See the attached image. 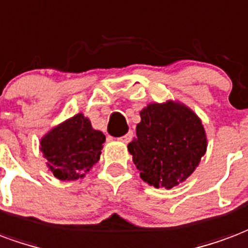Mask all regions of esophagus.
<instances>
[{
  "label": "esophagus",
  "mask_w": 248,
  "mask_h": 248,
  "mask_svg": "<svg viewBox=\"0 0 248 248\" xmlns=\"http://www.w3.org/2000/svg\"><path fill=\"white\" fill-rule=\"evenodd\" d=\"M131 138H133V131H129L127 134H124V137H121V138H119V140L124 143H129L130 140H131Z\"/></svg>",
  "instance_id": "1"
}]
</instances>
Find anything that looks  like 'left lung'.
<instances>
[{
  "label": "left lung",
  "mask_w": 248,
  "mask_h": 248,
  "mask_svg": "<svg viewBox=\"0 0 248 248\" xmlns=\"http://www.w3.org/2000/svg\"><path fill=\"white\" fill-rule=\"evenodd\" d=\"M206 147L201 119L175 101L144 108L137 124V137L127 146L142 180L166 189L193 173Z\"/></svg>",
  "instance_id": "left-lung-1"
}]
</instances>
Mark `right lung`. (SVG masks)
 <instances>
[{
    "label": "right lung",
    "instance_id": "1",
    "mask_svg": "<svg viewBox=\"0 0 248 248\" xmlns=\"http://www.w3.org/2000/svg\"><path fill=\"white\" fill-rule=\"evenodd\" d=\"M104 142L105 135L93 129L91 121L80 113L46 134L40 140V151L55 177L78 180L100 160Z\"/></svg>",
    "mask_w": 248,
    "mask_h": 248
}]
</instances>
